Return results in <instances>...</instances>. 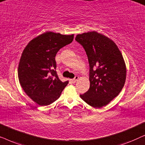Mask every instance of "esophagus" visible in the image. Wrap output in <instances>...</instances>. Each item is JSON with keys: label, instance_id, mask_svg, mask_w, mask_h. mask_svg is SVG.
Returning <instances> with one entry per match:
<instances>
[{"label": "esophagus", "instance_id": "obj_1", "mask_svg": "<svg viewBox=\"0 0 145 145\" xmlns=\"http://www.w3.org/2000/svg\"><path fill=\"white\" fill-rule=\"evenodd\" d=\"M78 78H79V76H76L74 77V78L73 79H72V82H73V83H74V82H76L77 80H78Z\"/></svg>", "mask_w": 145, "mask_h": 145}]
</instances>
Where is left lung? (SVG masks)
I'll return each instance as SVG.
<instances>
[{
  "label": "left lung",
  "instance_id": "8db88e82",
  "mask_svg": "<svg viewBox=\"0 0 145 145\" xmlns=\"http://www.w3.org/2000/svg\"><path fill=\"white\" fill-rule=\"evenodd\" d=\"M88 57L90 88L80 98L90 106L100 108L121 91L126 67L120 49L112 40L96 31L78 34L75 38Z\"/></svg>",
  "mask_w": 145,
  "mask_h": 145
}]
</instances>
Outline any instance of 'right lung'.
Segmentation results:
<instances>
[{
	"mask_svg": "<svg viewBox=\"0 0 145 145\" xmlns=\"http://www.w3.org/2000/svg\"><path fill=\"white\" fill-rule=\"evenodd\" d=\"M73 38V34L47 31L29 41L23 51L18 69L20 84L25 94L41 106L56 101L68 84V81L63 82L59 78L55 57Z\"/></svg>",
	"mask_w": 145,
	"mask_h": 145,
	"instance_id": "right-lung-1",
	"label": "right lung"
}]
</instances>
